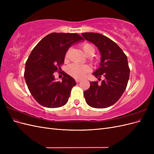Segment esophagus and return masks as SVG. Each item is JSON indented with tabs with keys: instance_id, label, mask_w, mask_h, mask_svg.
<instances>
[{
	"instance_id": "34e87169",
	"label": "esophagus",
	"mask_w": 154,
	"mask_h": 154,
	"mask_svg": "<svg viewBox=\"0 0 154 154\" xmlns=\"http://www.w3.org/2000/svg\"><path fill=\"white\" fill-rule=\"evenodd\" d=\"M81 82V80H80V79H76V83H79Z\"/></svg>"
}]
</instances>
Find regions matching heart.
Instances as JSON below:
<instances>
[{
	"label": "heart",
	"mask_w": 154,
	"mask_h": 154,
	"mask_svg": "<svg viewBox=\"0 0 154 154\" xmlns=\"http://www.w3.org/2000/svg\"><path fill=\"white\" fill-rule=\"evenodd\" d=\"M82 49L87 57H91L94 54V49L89 44H83L82 45ZM66 58H67V54H66ZM67 70L68 73L72 77L81 79L84 78L86 74L90 71V67L86 65L72 63L67 67Z\"/></svg>",
	"instance_id": "1"
}]
</instances>
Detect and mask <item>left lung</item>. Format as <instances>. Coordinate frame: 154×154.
<instances>
[{
	"instance_id": "8db88e82",
	"label": "left lung",
	"mask_w": 154,
	"mask_h": 154,
	"mask_svg": "<svg viewBox=\"0 0 154 154\" xmlns=\"http://www.w3.org/2000/svg\"><path fill=\"white\" fill-rule=\"evenodd\" d=\"M84 38L94 44L101 54L100 67L92 73L101 83L91 82L83 92L86 103L91 107L103 109L114 105L122 96L130 75L127 57L114 41L97 32H83Z\"/></svg>"
}]
</instances>
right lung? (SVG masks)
Listing matches in <instances>:
<instances>
[{"mask_svg":"<svg viewBox=\"0 0 154 154\" xmlns=\"http://www.w3.org/2000/svg\"><path fill=\"white\" fill-rule=\"evenodd\" d=\"M83 40L76 33L52 32L32 49L26 62L24 78L31 95L39 104L57 108L67 103L76 83L66 72L62 82L56 81L54 73L61 69L69 48Z\"/></svg>","mask_w":154,"mask_h":154,"instance_id":"right-lung-1","label":"right lung"}]
</instances>
